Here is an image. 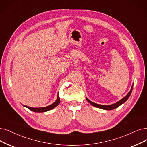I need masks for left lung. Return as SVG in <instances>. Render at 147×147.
Segmentation results:
<instances>
[{"mask_svg":"<svg viewBox=\"0 0 147 147\" xmlns=\"http://www.w3.org/2000/svg\"><path fill=\"white\" fill-rule=\"evenodd\" d=\"M133 86H132V87L131 89L130 90V91L128 92V93L127 94V95L124 97L122 99H121L120 101H119L118 102H116L115 104H111V105H101V104H96V103H94V102H92V101H90L89 99H88L87 98H86V99L87 101L89 102L91 105H92L94 107H98V108H99V109H104V110H113L114 109H116L117 107H118L119 106H120V105L121 104H122L123 103H124L127 99H128V98L130 97L131 93L132 92V90H133Z\"/></svg>","mask_w":147,"mask_h":147,"instance_id":"obj_1","label":"left lung"}]
</instances>
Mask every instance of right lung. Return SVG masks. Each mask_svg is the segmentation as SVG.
I'll use <instances>...</instances> for the list:
<instances>
[{
  "instance_id": "1",
  "label": "right lung",
  "mask_w": 147,
  "mask_h": 147,
  "mask_svg": "<svg viewBox=\"0 0 147 147\" xmlns=\"http://www.w3.org/2000/svg\"><path fill=\"white\" fill-rule=\"evenodd\" d=\"M60 97L58 96V93L57 100L53 104H52L51 105H48V106H47V107L34 108V107H28V106H26V105H23V106L27 107L28 109H29V110H31V111H34V112H45V111H49V110L53 109L54 108L57 107V105L60 104Z\"/></svg>"
}]
</instances>
